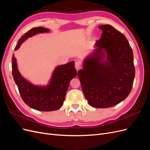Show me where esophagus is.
<instances>
[{"instance_id":"obj_1","label":"esophagus","mask_w":150,"mask_h":150,"mask_svg":"<svg viewBox=\"0 0 150 150\" xmlns=\"http://www.w3.org/2000/svg\"><path fill=\"white\" fill-rule=\"evenodd\" d=\"M75 67L77 71L79 70L81 68V62H79V61H77L76 63H75Z\"/></svg>"}]
</instances>
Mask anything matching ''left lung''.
Here are the masks:
<instances>
[{
  "instance_id": "1",
  "label": "left lung",
  "mask_w": 150,
  "mask_h": 150,
  "mask_svg": "<svg viewBox=\"0 0 150 150\" xmlns=\"http://www.w3.org/2000/svg\"><path fill=\"white\" fill-rule=\"evenodd\" d=\"M96 49L84 61L78 75L84 96L96 108L114 106L128 97L135 76L132 49L123 34L102 25ZM107 59L103 61L105 54Z\"/></svg>"
}]
</instances>
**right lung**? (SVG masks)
<instances>
[{
	"label": "right lung",
	"instance_id": "right-lung-1",
	"mask_svg": "<svg viewBox=\"0 0 150 150\" xmlns=\"http://www.w3.org/2000/svg\"><path fill=\"white\" fill-rule=\"evenodd\" d=\"M48 31V29L42 27L31 29L19 39L15 50L19 49L22 42L28 38ZM12 63L13 79L21 98L27 105L40 111H55L62 106L70 81L77 74L74 61L57 66L53 72L50 84L46 87L34 86L22 78L17 69L16 59L13 55Z\"/></svg>",
	"mask_w": 150,
	"mask_h": 150
}]
</instances>
